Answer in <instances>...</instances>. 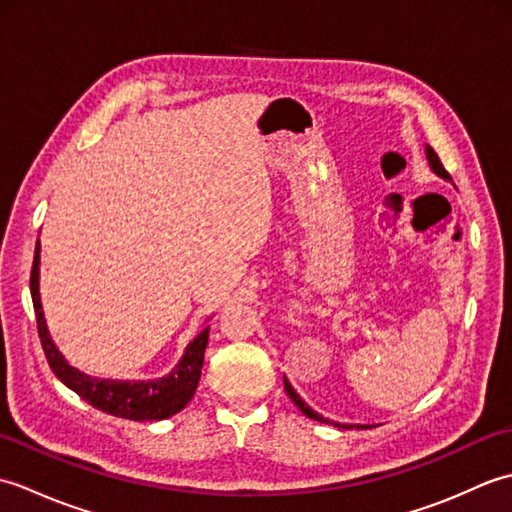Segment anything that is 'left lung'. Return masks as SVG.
<instances>
[{"instance_id":"8db88e82","label":"left lung","mask_w":512,"mask_h":512,"mask_svg":"<svg viewBox=\"0 0 512 512\" xmlns=\"http://www.w3.org/2000/svg\"><path fill=\"white\" fill-rule=\"evenodd\" d=\"M424 154H427V160H429V167L433 169V173H436V176H440V178H444V180H451V176H449V171L447 169H444L442 167V162H440V158H438V154H436V151H433L429 145L427 147H424ZM284 387H286V394L290 396V400L292 402H295V405L301 409V413H306V416L308 418H312V420H319V422H330L328 418H323V416H319V413L317 411H312L308 405H306V402H303L301 400V396L297 394V391L295 389H292V385L288 383V378L284 376ZM336 424V427H343V429H352L350 427V424H339V422H334Z\"/></svg>"}]
</instances>
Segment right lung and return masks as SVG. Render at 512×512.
<instances>
[{"mask_svg":"<svg viewBox=\"0 0 512 512\" xmlns=\"http://www.w3.org/2000/svg\"><path fill=\"white\" fill-rule=\"evenodd\" d=\"M39 242L35 246V262L30 273V295L32 306L37 314V330L41 347L46 352L48 365L65 387L79 394L94 409H101L110 416L125 420H165L176 416L178 411L189 405L195 389L200 383L204 350L209 343V325L198 332V336L187 345L180 363L171 369L167 376L156 380H112V378H94L79 372L65 361L57 350L52 336L48 332L46 317H43L41 297H39Z\"/></svg>","mask_w":512,"mask_h":512,"instance_id":"obj_1","label":"right lung"}]
</instances>
